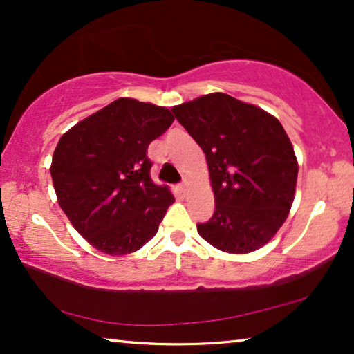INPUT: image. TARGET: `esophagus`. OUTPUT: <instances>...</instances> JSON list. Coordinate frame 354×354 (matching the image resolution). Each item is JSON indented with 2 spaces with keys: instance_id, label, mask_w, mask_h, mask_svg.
<instances>
[{
  "instance_id": "obj_1",
  "label": "esophagus",
  "mask_w": 354,
  "mask_h": 354,
  "mask_svg": "<svg viewBox=\"0 0 354 354\" xmlns=\"http://www.w3.org/2000/svg\"><path fill=\"white\" fill-rule=\"evenodd\" d=\"M187 191H189V184H187L186 181H184V183H181V184H179V192H181V194H183V196H186V194H187Z\"/></svg>"
}]
</instances>
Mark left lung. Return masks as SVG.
Here are the masks:
<instances>
[{
  "mask_svg": "<svg viewBox=\"0 0 354 354\" xmlns=\"http://www.w3.org/2000/svg\"><path fill=\"white\" fill-rule=\"evenodd\" d=\"M205 153L215 212L198 223L218 250L248 253L265 245L287 220L298 163L281 122L263 109L212 93L171 109Z\"/></svg>",
  "mask_w": 354,
  "mask_h": 354,
  "instance_id": "1",
  "label": "left lung"
}]
</instances>
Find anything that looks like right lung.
<instances>
[{"label": "right lung", "mask_w": 354, "mask_h": 354, "mask_svg": "<svg viewBox=\"0 0 354 354\" xmlns=\"http://www.w3.org/2000/svg\"><path fill=\"white\" fill-rule=\"evenodd\" d=\"M173 120L165 107L120 97L59 139L51 163L59 205L97 250L127 255L157 234L175 197L152 183L147 147Z\"/></svg>", "instance_id": "add662e5"}]
</instances>
